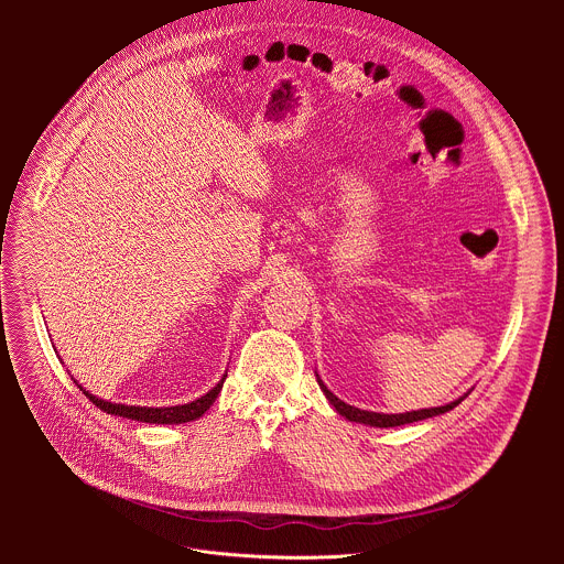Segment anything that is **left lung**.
<instances>
[{
  "label": "left lung",
  "mask_w": 564,
  "mask_h": 564,
  "mask_svg": "<svg viewBox=\"0 0 564 564\" xmlns=\"http://www.w3.org/2000/svg\"><path fill=\"white\" fill-rule=\"evenodd\" d=\"M316 375V372H314ZM316 381H318V388L324 390L326 399L330 401V406L341 415L346 417L348 422H357V424H366V426H375V429H392V426H404V424H413V422H422V420H429V417H435V415H442V413H448L453 411L457 404H462V401L468 397V392H464L462 397H457L455 401H451V404L446 406H435V409H420V411H411V413H397V415H386V413H372V411H361L357 406H350L346 404V401H341L335 392L328 390V386L321 381V377L316 375Z\"/></svg>",
  "instance_id": "8db88e82"
}]
</instances>
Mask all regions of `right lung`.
I'll use <instances>...</instances> for the list:
<instances>
[{"mask_svg": "<svg viewBox=\"0 0 564 564\" xmlns=\"http://www.w3.org/2000/svg\"><path fill=\"white\" fill-rule=\"evenodd\" d=\"M225 377H227V372L220 377V381H218L212 390H207L203 397L189 401V404L158 406V409H151V406L113 404V401H107V399H100V397L91 394L87 388L79 386L75 379H73V381L77 383L79 390H83V392L89 397V401H94V404H96L100 411H105V413H109V415H118V417H127V420H135V422H147V424H185V422H194V420H198V417L205 415V411L216 401V397H218V392H220V388H223Z\"/></svg>", "mask_w": 564, "mask_h": 564, "instance_id": "1", "label": "right lung"}]
</instances>
